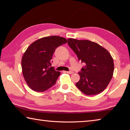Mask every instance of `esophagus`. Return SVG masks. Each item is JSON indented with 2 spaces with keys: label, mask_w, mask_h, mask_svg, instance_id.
I'll list each match as a JSON object with an SVG mask.
<instances>
[{
  "label": "esophagus",
  "mask_w": 130,
  "mask_h": 130,
  "mask_svg": "<svg viewBox=\"0 0 130 130\" xmlns=\"http://www.w3.org/2000/svg\"><path fill=\"white\" fill-rule=\"evenodd\" d=\"M65 72H66V73H67L68 74H72V73H73V72H72V71H65Z\"/></svg>",
  "instance_id": "obj_1"
}]
</instances>
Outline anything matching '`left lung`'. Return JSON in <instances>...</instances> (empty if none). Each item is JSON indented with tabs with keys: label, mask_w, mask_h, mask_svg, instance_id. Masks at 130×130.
Returning a JSON list of instances; mask_svg holds the SVG:
<instances>
[{
	"label": "left lung",
	"mask_w": 130,
	"mask_h": 130,
	"mask_svg": "<svg viewBox=\"0 0 130 130\" xmlns=\"http://www.w3.org/2000/svg\"><path fill=\"white\" fill-rule=\"evenodd\" d=\"M68 44L84 64L78 72L76 87L87 95H95L106 88L112 78L114 63L109 53L97 43L89 40L69 38Z\"/></svg>",
	"instance_id": "obj_1"
}]
</instances>
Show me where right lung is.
Instances as JSON below:
<instances>
[{"label": "right lung", "mask_w": 130, "mask_h": 130, "mask_svg": "<svg viewBox=\"0 0 130 130\" xmlns=\"http://www.w3.org/2000/svg\"><path fill=\"white\" fill-rule=\"evenodd\" d=\"M67 39L58 36L46 37L34 42L28 47L22 59L24 78L31 89L42 92L56 83L60 72L52 67L53 54Z\"/></svg>", "instance_id": "add662e5"}]
</instances>
